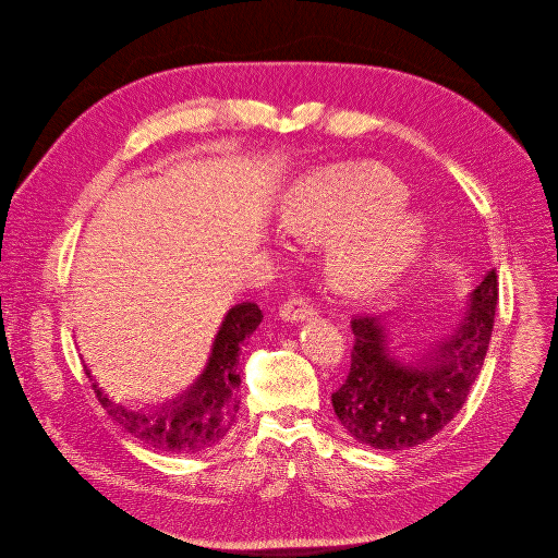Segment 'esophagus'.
<instances>
[{
  "label": "esophagus",
  "mask_w": 558,
  "mask_h": 558,
  "mask_svg": "<svg viewBox=\"0 0 558 558\" xmlns=\"http://www.w3.org/2000/svg\"><path fill=\"white\" fill-rule=\"evenodd\" d=\"M314 314H316V307L310 303L307 296H290V299L283 301L281 307H279V316H281L283 320H290V323H294V320H305V318H310V316H314Z\"/></svg>",
  "instance_id": "1"
}]
</instances>
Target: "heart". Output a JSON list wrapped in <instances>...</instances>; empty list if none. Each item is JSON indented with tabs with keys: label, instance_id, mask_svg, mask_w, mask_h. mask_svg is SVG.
I'll return each instance as SVG.
<instances>
[{
	"label": "heart",
	"instance_id": "heart-1",
	"mask_svg": "<svg viewBox=\"0 0 558 558\" xmlns=\"http://www.w3.org/2000/svg\"><path fill=\"white\" fill-rule=\"evenodd\" d=\"M404 197V186L380 165H333L290 189L281 227L307 244H331L352 234L333 248L329 277L348 294H369L389 286L424 242L420 219L387 217Z\"/></svg>",
	"mask_w": 558,
	"mask_h": 558
}]
</instances>
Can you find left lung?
Listing matches in <instances>:
<instances>
[{"label": "left lung", "instance_id": "8db88e82", "mask_svg": "<svg viewBox=\"0 0 558 558\" xmlns=\"http://www.w3.org/2000/svg\"><path fill=\"white\" fill-rule=\"evenodd\" d=\"M497 301L493 268L473 290L471 305L451 333L424 350L415 365L393 359L378 316H354L352 367L331 393L333 413L345 430L383 451L411 449L437 435L460 413L482 372Z\"/></svg>", "mask_w": 558, "mask_h": 558}]
</instances>
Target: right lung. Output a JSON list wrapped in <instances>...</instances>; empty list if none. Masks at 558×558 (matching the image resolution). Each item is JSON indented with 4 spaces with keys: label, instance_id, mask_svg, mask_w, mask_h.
Segmentation results:
<instances>
[{
    "label": "right lung",
    "instance_id": "add662e5",
    "mask_svg": "<svg viewBox=\"0 0 558 558\" xmlns=\"http://www.w3.org/2000/svg\"><path fill=\"white\" fill-rule=\"evenodd\" d=\"M262 318L257 303L246 301L231 307L215 337L208 365L195 385L149 413L114 404L96 383H92L94 393L111 420L154 451L191 456L210 449L225 439L240 411V352Z\"/></svg>",
    "mask_w": 558,
    "mask_h": 558
}]
</instances>
